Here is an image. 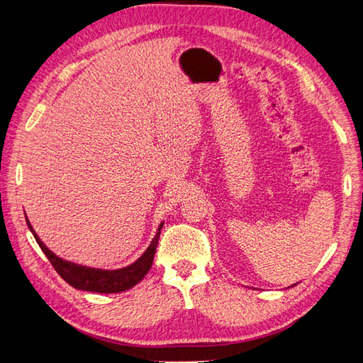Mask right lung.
Masks as SVG:
<instances>
[{
	"label": "right lung",
	"instance_id": "obj_1",
	"mask_svg": "<svg viewBox=\"0 0 363 363\" xmlns=\"http://www.w3.org/2000/svg\"><path fill=\"white\" fill-rule=\"evenodd\" d=\"M26 223H28L29 230L33 233L35 238V242L38 243V246H40V250L43 251L45 256L48 257V260L51 262V265L54 267V269H56L57 274L62 277L67 284H70L72 287L84 290V291H94V293L126 291L140 282L146 276V273L150 272V268L152 265V259H154V254H156L157 242L160 237V229L164 226V221H162L148 248H146L142 256L135 262H133V264L123 268H117V269H103V268H91L86 265H79V264H74V262L60 259L40 240V237L37 235L34 228L30 226L28 217H26Z\"/></svg>",
	"mask_w": 363,
	"mask_h": 363
}]
</instances>
